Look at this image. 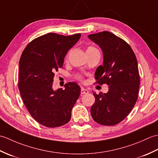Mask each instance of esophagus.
<instances>
[{"label":"esophagus","instance_id":"1","mask_svg":"<svg viewBox=\"0 0 158 158\" xmlns=\"http://www.w3.org/2000/svg\"><path fill=\"white\" fill-rule=\"evenodd\" d=\"M89 93V91L87 89H84L81 88V94H87Z\"/></svg>","mask_w":158,"mask_h":158}]
</instances>
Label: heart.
Returning a JSON list of instances; mask_svg holds the SVG:
<instances>
[{
    "mask_svg": "<svg viewBox=\"0 0 158 158\" xmlns=\"http://www.w3.org/2000/svg\"><path fill=\"white\" fill-rule=\"evenodd\" d=\"M94 50H97V49L95 48H94V47H92V46H89V47H88V48H87V49H86V52H92V51H94ZM69 55V53H68V55H67V57H66L67 58H68ZM75 78L77 80H79V81H83V77L81 75H77L75 76Z\"/></svg>",
    "mask_w": 158,
    "mask_h": 158,
    "instance_id": "obj_1",
    "label": "heart"
}]
</instances>
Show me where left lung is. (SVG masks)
<instances>
[{
	"label": "left lung",
	"mask_w": 158,
	"mask_h": 158,
	"mask_svg": "<svg viewBox=\"0 0 158 158\" xmlns=\"http://www.w3.org/2000/svg\"><path fill=\"white\" fill-rule=\"evenodd\" d=\"M88 37L100 46L104 56L103 65L95 73L96 83L109 85L106 94L94 93L91 115L101 125H116L128 115L138 98L140 76L136 56L128 43L110 32Z\"/></svg>",
	"instance_id": "obj_1"
}]
</instances>
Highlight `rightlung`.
Listing matches in <instances>:
<instances>
[{
    "label": "right lung",
    "mask_w": 158,
    "mask_h": 158,
    "mask_svg": "<svg viewBox=\"0 0 158 158\" xmlns=\"http://www.w3.org/2000/svg\"><path fill=\"white\" fill-rule=\"evenodd\" d=\"M80 37V33L70 36L48 33L32 40L22 53L18 88L29 113L43 126L60 127L71 118L81 89L76 83L69 82L65 89L53 91L52 83L67 52Z\"/></svg>",
    "instance_id": "add662e5"
}]
</instances>
